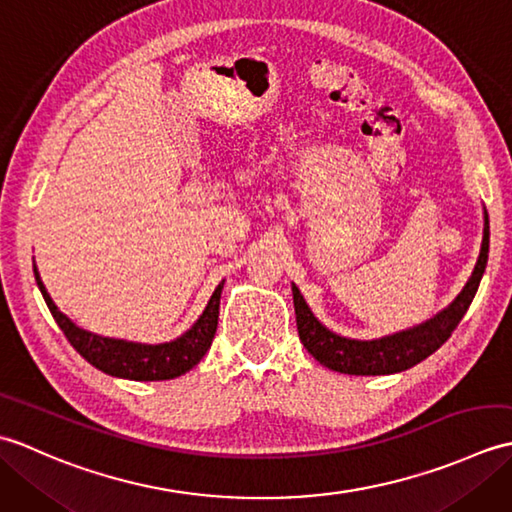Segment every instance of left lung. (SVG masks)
Wrapping results in <instances>:
<instances>
[{
	"label": "left lung",
	"mask_w": 512,
	"mask_h": 512,
	"mask_svg": "<svg viewBox=\"0 0 512 512\" xmlns=\"http://www.w3.org/2000/svg\"><path fill=\"white\" fill-rule=\"evenodd\" d=\"M488 239H491V231H488V213L484 209V237H482L480 257H477L473 273L469 281H466V286L462 288L460 295L455 297L442 312H438L433 319L424 321L420 325H413L409 330L383 336V339L356 341V339H345V336L330 332L317 317H314L299 288L292 284L297 330H299V339L303 347H306V350L317 358L323 367L334 369V372H341V374H350V376L396 374V372H405V369L413 365H418L449 339L451 332L458 328V323L462 321L466 310H469L477 292V286H480L482 275L486 270Z\"/></svg>",
	"instance_id": "left-lung-1"
}]
</instances>
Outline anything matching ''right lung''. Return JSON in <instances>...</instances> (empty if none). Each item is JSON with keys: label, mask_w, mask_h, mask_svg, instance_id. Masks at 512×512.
<instances>
[{"label": "right lung", "mask_w": 512, "mask_h": 512, "mask_svg": "<svg viewBox=\"0 0 512 512\" xmlns=\"http://www.w3.org/2000/svg\"><path fill=\"white\" fill-rule=\"evenodd\" d=\"M35 279L54 321H57V325L65 334V339L70 341L74 350L90 365L101 369V372L127 380H169L187 374L189 369L198 365L213 343L217 317H220V297L224 288L222 281V284L215 288L209 303H206L200 319L191 325V330L178 336L176 341L147 345L123 339H107V336H99L79 328V325H74L57 306H54L52 297L48 295V290L39 277L37 266Z\"/></svg>", "instance_id": "add662e5"}]
</instances>
